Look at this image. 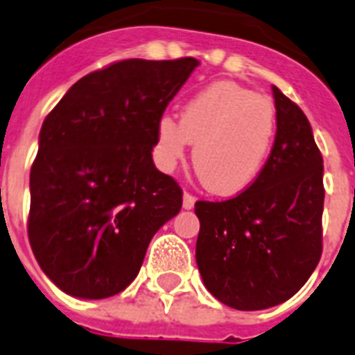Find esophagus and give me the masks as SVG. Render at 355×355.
<instances>
[{"label":"esophagus","instance_id":"34e87169","mask_svg":"<svg viewBox=\"0 0 355 355\" xmlns=\"http://www.w3.org/2000/svg\"><path fill=\"white\" fill-rule=\"evenodd\" d=\"M195 200H197V199H195V195H191L189 191H184L182 205H184V208H186V210H191V208H193Z\"/></svg>","mask_w":355,"mask_h":355}]
</instances>
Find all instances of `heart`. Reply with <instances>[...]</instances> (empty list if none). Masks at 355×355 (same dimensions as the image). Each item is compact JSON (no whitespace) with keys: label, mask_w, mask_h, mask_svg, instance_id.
<instances>
[{"label":"heart","mask_w":355,"mask_h":355,"mask_svg":"<svg viewBox=\"0 0 355 355\" xmlns=\"http://www.w3.org/2000/svg\"><path fill=\"white\" fill-rule=\"evenodd\" d=\"M276 134L270 99L236 83H214L186 103L180 123L171 116L158 123V156L173 167L195 144L193 164L211 193L236 195L259 177Z\"/></svg>","instance_id":"b5f03b06"}]
</instances>
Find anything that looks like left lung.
<instances>
[{
    "mask_svg": "<svg viewBox=\"0 0 355 355\" xmlns=\"http://www.w3.org/2000/svg\"><path fill=\"white\" fill-rule=\"evenodd\" d=\"M272 94L276 136L259 177L232 199L195 202L202 282L241 311L286 302L322 254V155L300 107L276 86Z\"/></svg>",
    "mask_w": 355,
    "mask_h": 355,
    "instance_id": "8db88e82",
    "label": "left lung"
}]
</instances>
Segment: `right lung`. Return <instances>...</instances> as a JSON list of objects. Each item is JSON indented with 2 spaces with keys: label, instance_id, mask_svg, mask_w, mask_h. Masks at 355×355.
<instances>
[{
  "label": "right lung",
  "instance_id": "right-lung-1",
  "mask_svg": "<svg viewBox=\"0 0 355 355\" xmlns=\"http://www.w3.org/2000/svg\"><path fill=\"white\" fill-rule=\"evenodd\" d=\"M197 66L193 57L119 60L77 80L44 119L27 236L64 293H121L153 236L182 208V189L150 153L167 105Z\"/></svg>",
  "mask_w": 355,
  "mask_h": 355
}]
</instances>
